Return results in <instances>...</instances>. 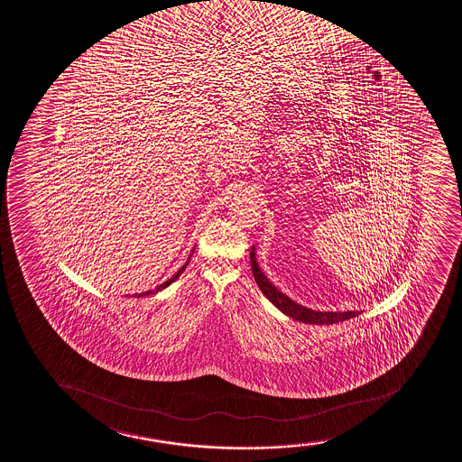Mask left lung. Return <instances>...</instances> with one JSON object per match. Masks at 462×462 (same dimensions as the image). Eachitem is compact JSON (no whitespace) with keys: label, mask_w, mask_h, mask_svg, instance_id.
Masks as SVG:
<instances>
[{"label":"left lung","mask_w":462,"mask_h":462,"mask_svg":"<svg viewBox=\"0 0 462 462\" xmlns=\"http://www.w3.org/2000/svg\"><path fill=\"white\" fill-rule=\"evenodd\" d=\"M251 270L254 274V281L257 282L262 292L265 294L266 299H270L274 307L279 308L282 313L287 314L290 318L296 319L299 322L303 324H337V322H344L346 319L356 318L359 316V311H345V313H336V311H313L310 308L302 307L299 303L291 300L290 297L285 296L283 292L279 291L268 279L265 274L260 271L259 263L255 260L254 248L251 250Z\"/></svg>","instance_id":"1"}]
</instances>
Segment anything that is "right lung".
<instances>
[{
  "label": "right lung",
  "mask_w": 462,
  "mask_h": 462,
  "mask_svg": "<svg viewBox=\"0 0 462 462\" xmlns=\"http://www.w3.org/2000/svg\"><path fill=\"white\" fill-rule=\"evenodd\" d=\"M188 263H189V259H188V262H186L185 265L181 266L180 270H179V271H177V273H175L174 276L171 277L170 281L163 282V283H162V285H159V287L155 288L154 291L142 292V294H135V296H137V297L149 296V294H152V292L162 291V290H163V288L168 287V285H171V283H172V282L177 281V279H179V276H180L181 273H183V271H185V268H186V266H188Z\"/></svg>",
  "instance_id": "obj_1"
}]
</instances>
